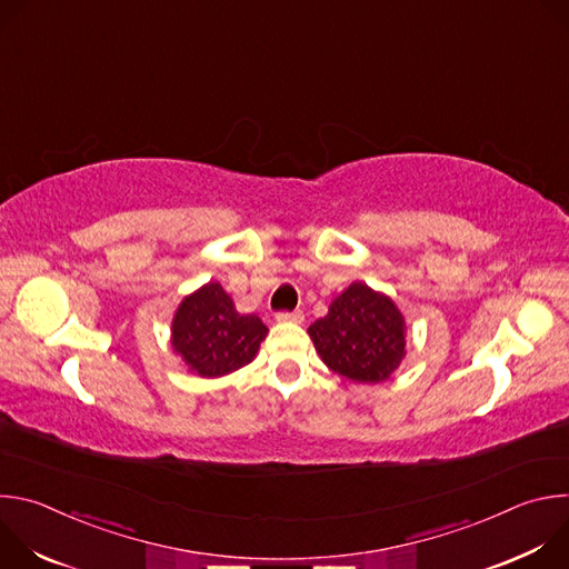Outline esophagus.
<instances>
[{
  "mask_svg": "<svg viewBox=\"0 0 569 569\" xmlns=\"http://www.w3.org/2000/svg\"><path fill=\"white\" fill-rule=\"evenodd\" d=\"M281 323H301L303 321V312L301 310H292V312H277L274 317Z\"/></svg>",
  "mask_w": 569,
  "mask_h": 569,
  "instance_id": "obj_1",
  "label": "esophagus"
}]
</instances>
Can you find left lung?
<instances>
[{"label":"left lung","instance_id":"left-lung-1","mask_svg":"<svg viewBox=\"0 0 569 569\" xmlns=\"http://www.w3.org/2000/svg\"><path fill=\"white\" fill-rule=\"evenodd\" d=\"M317 356L331 371L353 382H382L408 356V323L396 301L353 281L308 327Z\"/></svg>","mask_w":569,"mask_h":569}]
</instances>
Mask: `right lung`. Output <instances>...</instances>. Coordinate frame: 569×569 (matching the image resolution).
Returning a JSON list of instances; mask_svg holds the SVG:
<instances>
[{
  "label": "right lung",
  "mask_w": 569,
  "mask_h": 569,
  "mask_svg": "<svg viewBox=\"0 0 569 569\" xmlns=\"http://www.w3.org/2000/svg\"><path fill=\"white\" fill-rule=\"evenodd\" d=\"M266 336L261 317L238 312L218 281L187 295L171 321L173 353L200 378H220L250 365Z\"/></svg>",
  "instance_id": "obj_1"
}]
</instances>
